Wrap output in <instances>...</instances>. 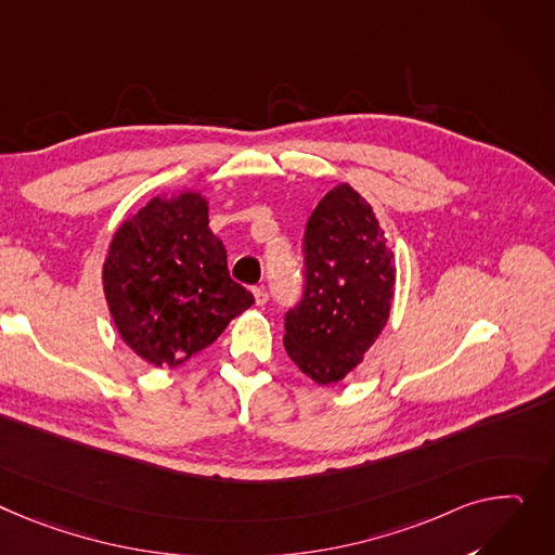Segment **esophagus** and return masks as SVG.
Returning <instances> with one entry per match:
<instances>
[{
	"mask_svg": "<svg viewBox=\"0 0 555 555\" xmlns=\"http://www.w3.org/2000/svg\"><path fill=\"white\" fill-rule=\"evenodd\" d=\"M268 289L263 287V285H258V287H254V301H256V306H266L268 304Z\"/></svg>",
	"mask_w": 555,
	"mask_h": 555,
	"instance_id": "1",
	"label": "esophagus"
}]
</instances>
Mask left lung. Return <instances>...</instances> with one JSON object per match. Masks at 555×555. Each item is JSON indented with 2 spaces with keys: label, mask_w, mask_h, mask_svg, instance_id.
I'll use <instances>...</instances> for the list:
<instances>
[{
  "label": "left lung",
  "mask_w": 555,
  "mask_h": 555,
  "mask_svg": "<svg viewBox=\"0 0 555 555\" xmlns=\"http://www.w3.org/2000/svg\"><path fill=\"white\" fill-rule=\"evenodd\" d=\"M306 285L285 312V350L321 386L341 382L382 335L395 292L379 220L350 184L330 190L308 218Z\"/></svg>",
  "instance_id": "left-lung-1"
}]
</instances>
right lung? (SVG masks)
I'll use <instances>...</instances> for the list:
<instances>
[{"label":"right lung","mask_w":555,"mask_h":555,"mask_svg":"<svg viewBox=\"0 0 555 555\" xmlns=\"http://www.w3.org/2000/svg\"><path fill=\"white\" fill-rule=\"evenodd\" d=\"M207 223V201L188 192L150 201L111 241L102 270L111 317L154 365L188 361L254 304Z\"/></svg>","instance_id":"1"}]
</instances>
